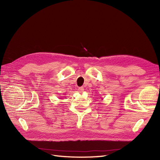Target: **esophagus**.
Returning a JSON list of instances; mask_svg holds the SVG:
<instances>
[{
    "mask_svg": "<svg viewBox=\"0 0 160 160\" xmlns=\"http://www.w3.org/2000/svg\"><path fill=\"white\" fill-rule=\"evenodd\" d=\"M78 91L79 93H83V92L84 91V89H83V88H79L78 89Z\"/></svg>",
    "mask_w": 160,
    "mask_h": 160,
    "instance_id": "34e87169",
    "label": "esophagus"
}]
</instances>
